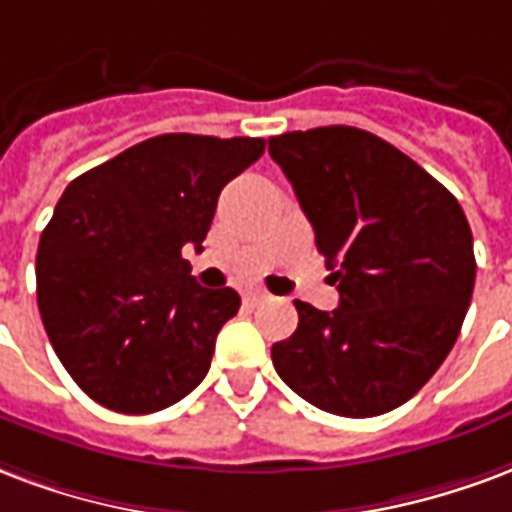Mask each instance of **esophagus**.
<instances>
[{
  "label": "esophagus",
  "instance_id": "34e87169",
  "mask_svg": "<svg viewBox=\"0 0 512 512\" xmlns=\"http://www.w3.org/2000/svg\"><path fill=\"white\" fill-rule=\"evenodd\" d=\"M264 297H267V294H264V292H259V289H251V292L242 294V302H245L248 308H253V305H259V302L264 300Z\"/></svg>",
  "mask_w": 512,
  "mask_h": 512
}]
</instances>
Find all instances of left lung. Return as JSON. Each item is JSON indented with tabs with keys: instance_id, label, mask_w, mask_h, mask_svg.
<instances>
[{
	"instance_id": "obj_1",
	"label": "left lung",
	"mask_w": 512,
	"mask_h": 512,
	"mask_svg": "<svg viewBox=\"0 0 512 512\" xmlns=\"http://www.w3.org/2000/svg\"><path fill=\"white\" fill-rule=\"evenodd\" d=\"M341 302L294 300L300 324L272 365L308 404L376 417L445 363L475 289L472 231L450 190L401 149L349 125L270 138Z\"/></svg>"
}]
</instances>
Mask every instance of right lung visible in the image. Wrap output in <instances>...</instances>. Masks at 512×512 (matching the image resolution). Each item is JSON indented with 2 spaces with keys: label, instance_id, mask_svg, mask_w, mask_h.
<instances>
[{
  "label": "right lung",
  "instance_id": "right-lung-1",
  "mask_svg": "<svg viewBox=\"0 0 512 512\" xmlns=\"http://www.w3.org/2000/svg\"><path fill=\"white\" fill-rule=\"evenodd\" d=\"M264 144L166 133L67 185L37 248V308L92 401L122 414L160 412L207 376L240 294L199 286L182 248L201 251L220 190Z\"/></svg>",
  "mask_w": 512,
  "mask_h": 512
}]
</instances>
